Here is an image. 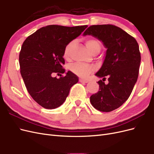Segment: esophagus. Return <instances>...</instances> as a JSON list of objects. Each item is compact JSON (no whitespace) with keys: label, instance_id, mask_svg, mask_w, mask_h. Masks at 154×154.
<instances>
[{"label":"esophagus","instance_id":"1","mask_svg":"<svg viewBox=\"0 0 154 154\" xmlns=\"http://www.w3.org/2000/svg\"><path fill=\"white\" fill-rule=\"evenodd\" d=\"M79 81H80V82H81V83H88V80H84V79H82V78H80V80H79Z\"/></svg>","mask_w":154,"mask_h":154}]
</instances>
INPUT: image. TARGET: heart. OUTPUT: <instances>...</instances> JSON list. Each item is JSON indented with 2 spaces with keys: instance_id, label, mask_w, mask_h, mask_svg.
<instances>
[{
  "instance_id": "heart-1",
  "label": "heart",
  "mask_w": 154,
  "mask_h": 154,
  "mask_svg": "<svg viewBox=\"0 0 154 154\" xmlns=\"http://www.w3.org/2000/svg\"><path fill=\"white\" fill-rule=\"evenodd\" d=\"M73 44V42L68 43L63 51V57L65 58H68L70 56V51ZM85 45L88 50L91 53L95 49H100V42L94 38H88L85 41ZM94 67L87 64L76 63L71 67L72 71L80 77L86 78L94 71Z\"/></svg>"
}]
</instances>
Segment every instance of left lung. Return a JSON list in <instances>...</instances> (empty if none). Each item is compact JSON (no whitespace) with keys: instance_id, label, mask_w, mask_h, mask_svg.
<instances>
[{"instance_id":"8db88e82","label":"left lung","mask_w":154,"mask_h":154,"mask_svg":"<svg viewBox=\"0 0 154 154\" xmlns=\"http://www.w3.org/2000/svg\"><path fill=\"white\" fill-rule=\"evenodd\" d=\"M83 35L95 37L106 49L103 64L95 75L103 80L108 76L109 83L97 82L100 89L91 96V103L100 111H112L128 100L137 80L141 63L139 45L127 32L110 24L91 26Z\"/></svg>"}]
</instances>
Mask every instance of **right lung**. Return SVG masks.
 <instances>
[{
	"instance_id": "1",
	"label": "right lung",
	"mask_w": 154,
	"mask_h": 154,
	"mask_svg": "<svg viewBox=\"0 0 154 154\" xmlns=\"http://www.w3.org/2000/svg\"><path fill=\"white\" fill-rule=\"evenodd\" d=\"M87 27L49 25L35 31L23 43L19 54L21 76L32 99L44 108L62 105L70 88L78 83V77L71 71L60 78L53 74L66 71L62 67L64 48Z\"/></svg>"
}]
</instances>
